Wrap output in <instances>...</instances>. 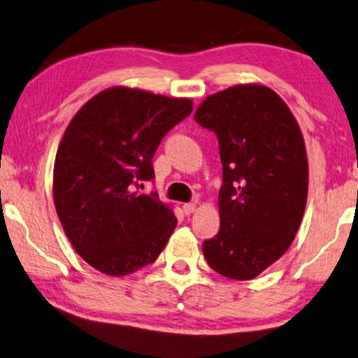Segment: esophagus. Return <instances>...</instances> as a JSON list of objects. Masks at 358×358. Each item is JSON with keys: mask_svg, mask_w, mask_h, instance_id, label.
Listing matches in <instances>:
<instances>
[{"mask_svg": "<svg viewBox=\"0 0 358 358\" xmlns=\"http://www.w3.org/2000/svg\"><path fill=\"white\" fill-rule=\"evenodd\" d=\"M194 210H196V203H192V202H189V203H185V206H183V212H185V215H191V213H194Z\"/></svg>", "mask_w": 358, "mask_h": 358, "instance_id": "34e87169", "label": "esophagus"}]
</instances>
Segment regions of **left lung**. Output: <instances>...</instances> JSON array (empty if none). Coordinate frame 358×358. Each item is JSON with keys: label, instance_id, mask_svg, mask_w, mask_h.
I'll return each instance as SVG.
<instances>
[{"label": "left lung", "instance_id": "8db88e82", "mask_svg": "<svg viewBox=\"0 0 358 358\" xmlns=\"http://www.w3.org/2000/svg\"><path fill=\"white\" fill-rule=\"evenodd\" d=\"M197 124L217 134L220 231L202 243L213 271L252 280L288 250L308 201L309 167L296 119L274 90L237 84L202 101Z\"/></svg>", "mask_w": 358, "mask_h": 358}]
</instances>
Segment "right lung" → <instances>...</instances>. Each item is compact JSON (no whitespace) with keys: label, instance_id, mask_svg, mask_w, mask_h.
<instances>
[{"label":"right lung","instance_id":"right-lung-1","mask_svg":"<svg viewBox=\"0 0 358 358\" xmlns=\"http://www.w3.org/2000/svg\"><path fill=\"white\" fill-rule=\"evenodd\" d=\"M189 99L116 86L81 106L54 164V203L68 241L87 264L121 277L155 263L177 226L167 203L141 194L152 156L191 115Z\"/></svg>","mask_w":358,"mask_h":358}]
</instances>
